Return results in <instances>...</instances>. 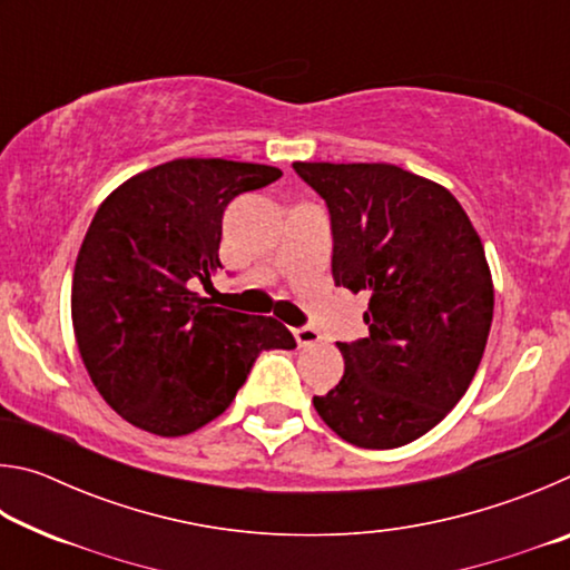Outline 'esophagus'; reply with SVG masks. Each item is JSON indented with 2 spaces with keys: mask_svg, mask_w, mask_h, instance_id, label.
Returning a JSON list of instances; mask_svg holds the SVG:
<instances>
[{
  "mask_svg": "<svg viewBox=\"0 0 570 570\" xmlns=\"http://www.w3.org/2000/svg\"><path fill=\"white\" fill-rule=\"evenodd\" d=\"M294 340L298 346H312L322 340V334L314 330V326H296L294 330Z\"/></svg>",
  "mask_w": 570,
  "mask_h": 570,
  "instance_id": "34e87169",
  "label": "esophagus"
}]
</instances>
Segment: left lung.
<instances>
[{"mask_svg": "<svg viewBox=\"0 0 570 570\" xmlns=\"http://www.w3.org/2000/svg\"><path fill=\"white\" fill-rule=\"evenodd\" d=\"M332 218L336 286L370 296V334L336 342L344 377L314 397L342 440L392 450L468 392L493 324L480 236L450 190L390 163H294Z\"/></svg>", "mask_w": 570, "mask_h": 570, "instance_id": "obj_1", "label": "left lung"}]
</instances>
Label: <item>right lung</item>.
I'll return each instance as SVG.
<instances>
[{
    "label": "right lung",
    "mask_w": 570,
    "mask_h": 570,
    "mask_svg": "<svg viewBox=\"0 0 570 570\" xmlns=\"http://www.w3.org/2000/svg\"><path fill=\"white\" fill-rule=\"evenodd\" d=\"M278 178L262 163L178 158L125 180L95 214L75 262V340L102 400L135 428L196 432L234 402L258 354L296 346L274 316L190 292L220 268L226 206Z\"/></svg>",
    "instance_id": "add662e5"
}]
</instances>
